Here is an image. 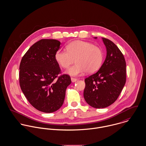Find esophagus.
<instances>
[{
    "instance_id": "34e87169",
    "label": "esophagus",
    "mask_w": 146,
    "mask_h": 146,
    "mask_svg": "<svg viewBox=\"0 0 146 146\" xmlns=\"http://www.w3.org/2000/svg\"><path fill=\"white\" fill-rule=\"evenodd\" d=\"M71 82H72V83L76 82L78 80L77 79H75V78H71Z\"/></svg>"
}]
</instances>
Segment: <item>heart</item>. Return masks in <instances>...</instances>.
Masks as SVG:
<instances>
[{
  "instance_id": "b5f03b06",
  "label": "heart",
  "mask_w": 146,
  "mask_h": 146,
  "mask_svg": "<svg viewBox=\"0 0 146 146\" xmlns=\"http://www.w3.org/2000/svg\"><path fill=\"white\" fill-rule=\"evenodd\" d=\"M66 49L67 51H57L55 59L64 68H68L75 60L76 63L66 71L71 76H80L86 71L88 73L94 72L100 68L103 60L102 49L89 42H71L66 46Z\"/></svg>"
}]
</instances>
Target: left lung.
Returning <instances> with one entry per match:
<instances>
[{
	"instance_id": "1",
	"label": "left lung",
	"mask_w": 146,
	"mask_h": 146,
	"mask_svg": "<svg viewBox=\"0 0 146 146\" xmlns=\"http://www.w3.org/2000/svg\"><path fill=\"white\" fill-rule=\"evenodd\" d=\"M102 40L106 47V58L100 70L85 79L84 90L85 101L96 108H105L114 103L126 82L124 55L112 41L104 38Z\"/></svg>"
}]
</instances>
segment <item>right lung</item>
<instances>
[{
	"instance_id": "1",
	"label": "right lung",
	"mask_w": 146,
	"mask_h": 146,
	"mask_svg": "<svg viewBox=\"0 0 146 146\" xmlns=\"http://www.w3.org/2000/svg\"><path fill=\"white\" fill-rule=\"evenodd\" d=\"M61 42L41 39L26 52L20 65L19 82L25 96L34 108L45 113L56 111L62 106L67 87L71 84L55 59Z\"/></svg>"
}]
</instances>
